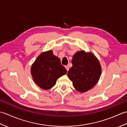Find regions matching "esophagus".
Returning <instances> with one entry per match:
<instances>
[{
    "label": "esophagus",
    "instance_id": "34e87169",
    "mask_svg": "<svg viewBox=\"0 0 127 127\" xmlns=\"http://www.w3.org/2000/svg\"><path fill=\"white\" fill-rule=\"evenodd\" d=\"M65 69H66L67 71H69V66H68V65H66V66H65Z\"/></svg>",
    "mask_w": 127,
    "mask_h": 127
}]
</instances>
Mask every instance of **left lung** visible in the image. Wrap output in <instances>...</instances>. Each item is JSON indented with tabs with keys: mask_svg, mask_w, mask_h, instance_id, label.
Returning <instances> with one entry per match:
<instances>
[{
	"mask_svg": "<svg viewBox=\"0 0 127 127\" xmlns=\"http://www.w3.org/2000/svg\"><path fill=\"white\" fill-rule=\"evenodd\" d=\"M72 66L68 72L74 87L83 93L92 88L100 79L101 67L100 62L92 52L80 51L76 52L71 61Z\"/></svg>",
	"mask_w": 127,
	"mask_h": 127,
	"instance_id": "1",
	"label": "left lung"
}]
</instances>
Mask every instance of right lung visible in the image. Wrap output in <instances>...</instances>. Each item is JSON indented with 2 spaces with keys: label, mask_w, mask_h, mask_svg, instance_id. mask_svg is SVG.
I'll list each match as a JSON object with an SVG mask.
<instances>
[{
  "label": "right lung",
  "mask_w": 127,
  "mask_h": 127,
  "mask_svg": "<svg viewBox=\"0 0 127 127\" xmlns=\"http://www.w3.org/2000/svg\"><path fill=\"white\" fill-rule=\"evenodd\" d=\"M34 81L43 90H50L56 85L59 77L67 70L61 63L60 59L53 55V51L43 52L37 57L31 66Z\"/></svg>",
  "instance_id": "right-lung-1"
}]
</instances>
